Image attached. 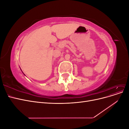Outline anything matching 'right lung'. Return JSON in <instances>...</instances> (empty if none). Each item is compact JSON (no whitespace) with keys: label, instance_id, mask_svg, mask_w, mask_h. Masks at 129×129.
<instances>
[{"label":"right lung","instance_id":"obj_1","mask_svg":"<svg viewBox=\"0 0 129 129\" xmlns=\"http://www.w3.org/2000/svg\"><path fill=\"white\" fill-rule=\"evenodd\" d=\"M20 69H21V68H20ZM21 72H22V71H21ZM22 73H23V74H24V73H23V72H22ZM24 75H25V74H24Z\"/></svg>","mask_w":129,"mask_h":129}]
</instances>
